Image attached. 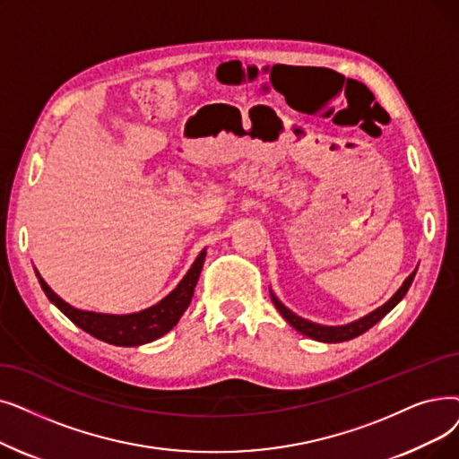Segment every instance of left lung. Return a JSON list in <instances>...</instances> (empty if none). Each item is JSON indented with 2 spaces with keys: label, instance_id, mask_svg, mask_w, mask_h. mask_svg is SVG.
Returning a JSON list of instances; mask_svg holds the SVG:
<instances>
[{
  "label": "left lung",
  "instance_id": "obj_1",
  "mask_svg": "<svg viewBox=\"0 0 459 459\" xmlns=\"http://www.w3.org/2000/svg\"><path fill=\"white\" fill-rule=\"evenodd\" d=\"M414 275H416V270L405 279V283L400 287V290H397L385 306H381L378 309H375L373 313L366 315L364 318H360V321H354V323L345 325V326H321V325L309 323V321H306V318L298 316V315H294L290 309H287L281 302L277 300L275 294H273L272 290H270V298H272L273 306L277 307V311L283 315L285 321H287L294 330H298L300 333L311 337V340L323 342V343H342V342H349V340H352V337L368 332L371 326H375L378 321H381V318H383L386 313H390L397 304H400L402 298L407 294V290H409V287H411V283H412Z\"/></svg>",
  "mask_w": 459,
  "mask_h": 459
}]
</instances>
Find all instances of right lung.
Returning a JSON list of instances; mask_svg holds the SVG:
<instances>
[{"label": "right lung", "mask_w": 459, "mask_h": 459, "mask_svg": "<svg viewBox=\"0 0 459 459\" xmlns=\"http://www.w3.org/2000/svg\"><path fill=\"white\" fill-rule=\"evenodd\" d=\"M206 251H201L196 256V261L186 273V277L180 281L167 298L161 302L131 315H103V313H91V311H81L74 309L69 304H65L62 298L54 294L50 287L45 283V279L37 273L41 289L48 296V300L62 311L69 321H73L78 328H82L90 335L97 337L105 343L117 345V347H136L150 343L157 337L165 335L169 330L176 326L180 321V316L191 304V298L195 292V285L201 275L203 264H204Z\"/></svg>", "instance_id": "1"}]
</instances>
